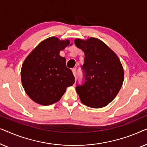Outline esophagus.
Segmentation results:
<instances>
[{
    "label": "esophagus",
    "mask_w": 147,
    "mask_h": 147,
    "mask_svg": "<svg viewBox=\"0 0 147 147\" xmlns=\"http://www.w3.org/2000/svg\"><path fill=\"white\" fill-rule=\"evenodd\" d=\"M72 72H73L74 76L76 77V68H73V69H72Z\"/></svg>",
    "instance_id": "34e87169"
}]
</instances>
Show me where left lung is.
<instances>
[{
  "mask_svg": "<svg viewBox=\"0 0 147 147\" xmlns=\"http://www.w3.org/2000/svg\"><path fill=\"white\" fill-rule=\"evenodd\" d=\"M76 47L84 52L82 69L84 83L76 90L84 104L102 108L114 99L124 81V69L116 54L96 38L75 40Z\"/></svg>",
  "mask_w": 147,
  "mask_h": 147,
  "instance_id": "left-lung-1",
  "label": "left lung"
}]
</instances>
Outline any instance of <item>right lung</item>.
Here are the masks:
<instances>
[{
	"label": "right lung",
	"instance_id": "1",
	"mask_svg": "<svg viewBox=\"0 0 147 147\" xmlns=\"http://www.w3.org/2000/svg\"><path fill=\"white\" fill-rule=\"evenodd\" d=\"M69 40L60 41L51 37L41 42L24 61L21 76L23 88L30 98L43 106L61 99L66 88L75 82L71 70L66 67L65 58L59 51Z\"/></svg>",
	"mask_w": 147,
	"mask_h": 147
}]
</instances>
